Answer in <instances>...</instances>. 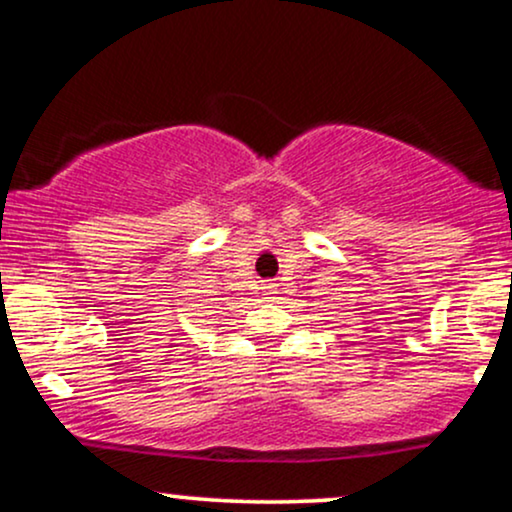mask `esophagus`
<instances>
[{"label": "esophagus", "mask_w": 512, "mask_h": 512, "mask_svg": "<svg viewBox=\"0 0 512 512\" xmlns=\"http://www.w3.org/2000/svg\"><path fill=\"white\" fill-rule=\"evenodd\" d=\"M267 298H269V301H274V293H272V291H269V293H267Z\"/></svg>", "instance_id": "esophagus-1"}]
</instances>
